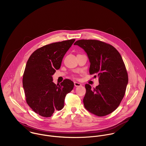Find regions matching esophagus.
Instances as JSON below:
<instances>
[{"mask_svg":"<svg viewBox=\"0 0 146 146\" xmlns=\"http://www.w3.org/2000/svg\"><path fill=\"white\" fill-rule=\"evenodd\" d=\"M74 85H75V86H80L82 85V84L79 83H77V82H74Z\"/></svg>","mask_w":146,"mask_h":146,"instance_id":"obj_1","label":"esophagus"}]
</instances>
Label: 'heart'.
Returning a JSON list of instances; mask_svg holds the SVG:
<instances>
[{
    "label": "heart",
    "mask_w": 146,
    "mask_h": 146,
    "mask_svg": "<svg viewBox=\"0 0 146 146\" xmlns=\"http://www.w3.org/2000/svg\"><path fill=\"white\" fill-rule=\"evenodd\" d=\"M72 77H73V78H75V75H72Z\"/></svg>",
    "instance_id": "1"
}]
</instances>
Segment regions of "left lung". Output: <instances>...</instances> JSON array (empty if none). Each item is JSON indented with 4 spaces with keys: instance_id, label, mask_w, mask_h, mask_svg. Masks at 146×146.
<instances>
[{
    "instance_id": "left-lung-1",
    "label": "left lung",
    "mask_w": 146,
    "mask_h": 146,
    "mask_svg": "<svg viewBox=\"0 0 146 146\" xmlns=\"http://www.w3.org/2000/svg\"><path fill=\"white\" fill-rule=\"evenodd\" d=\"M74 45L87 53L90 62V74L99 77L100 84L93 90L90 85L85 84V108L98 116L112 113L124 98L128 83L127 72L120 54L111 44L98 40H79Z\"/></svg>"
}]
</instances>
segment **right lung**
<instances>
[{
  "label": "right lung",
  "instance_id": "right-lung-1",
  "mask_svg": "<svg viewBox=\"0 0 146 146\" xmlns=\"http://www.w3.org/2000/svg\"><path fill=\"white\" fill-rule=\"evenodd\" d=\"M75 39L45 45L35 50L29 57L23 75L22 83L26 103L36 113L44 117L61 110L67 94L74 83L64 79L54 83L52 75L61 65L63 58Z\"/></svg>",
  "mask_w": 146,
  "mask_h": 146
}]
</instances>
